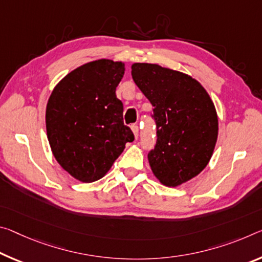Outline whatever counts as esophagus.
<instances>
[{
	"mask_svg": "<svg viewBox=\"0 0 262 262\" xmlns=\"http://www.w3.org/2000/svg\"><path fill=\"white\" fill-rule=\"evenodd\" d=\"M132 130H133V134H134V136H135V139H138V136H139V126H138V124H133Z\"/></svg>",
	"mask_w": 262,
	"mask_h": 262,
	"instance_id": "1",
	"label": "esophagus"
}]
</instances>
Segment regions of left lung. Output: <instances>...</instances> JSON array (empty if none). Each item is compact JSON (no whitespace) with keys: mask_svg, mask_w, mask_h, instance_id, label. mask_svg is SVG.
I'll use <instances>...</instances> for the list:
<instances>
[{"mask_svg":"<svg viewBox=\"0 0 262 262\" xmlns=\"http://www.w3.org/2000/svg\"><path fill=\"white\" fill-rule=\"evenodd\" d=\"M132 77L154 107L157 142L148 154L154 176L169 188L186 183L209 164L217 143L213 101L196 79L161 65L134 63Z\"/></svg>","mask_w":262,"mask_h":262,"instance_id":"8db88e82","label":"left lung"}]
</instances>
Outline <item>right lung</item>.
I'll use <instances>...</instances> for the list:
<instances>
[{
  "instance_id": "add662e5",
  "label": "right lung",
  "mask_w": 262,
  "mask_h": 262,
  "mask_svg": "<svg viewBox=\"0 0 262 262\" xmlns=\"http://www.w3.org/2000/svg\"><path fill=\"white\" fill-rule=\"evenodd\" d=\"M123 74L122 61H90L66 74L48 100L50 148L60 167L82 183L105 176L126 143L134 141L115 94Z\"/></svg>"
}]
</instances>
